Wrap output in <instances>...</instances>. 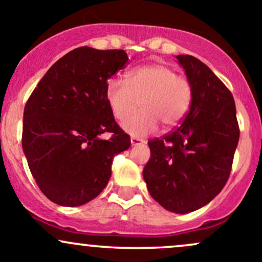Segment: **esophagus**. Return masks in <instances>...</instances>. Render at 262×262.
I'll return each mask as SVG.
<instances>
[{"label":"esophagus","mask_w":262,"mask_h":262,"mask_svg":"<svg viewBox=\"0 0 262 262\" xmlns=\"http://www.w3.org/2000/svg\"><path fill=\"white\" fill-rule=\"evenodd\" d=\"M144 144V140L137 139V137H131V146H139Z\"/></svg>","instance_id":"esophagus-1"}]
</instances>
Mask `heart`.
I'll return each mask as SVG.
<instances>
[{"instance_id":"1","label":"heart","mask_w":262,"mask_h":262,"mask_svg":"<svg viewBox=\"0 0 262 262\" xmlns=\"http://www.w3.org/2000/svg\"><path fill=\"white\" fill-rule=\"evenodd\" d=\"M191 97L189 80L165 64L131 69L126 82L111 79L106 85L107 103L116 120H125L142 102L143 111L122 123L123 131L134 137L152 134L159 123L165 130L174 128L189 111Z\"/></svg>"}]
</instances>
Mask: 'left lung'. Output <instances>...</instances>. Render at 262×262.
<instances>
[{"label":"left lung","mask_w":262,"mask_h":262,"mask_svg":"<svg viewBox=\"0 0 262 262\" xmlns=\"http://www.w3.org/2000/svg\"><path fill=\"white\" fill-rule=\"evenodd\" d=\"M193 91L184 121L150 140L144 179L151 196L169 212L185 214L208 204L230 177L239 139L236 104L228 88L191 55H177Z\"/></svg>","instance_id":"obj_1"}]
</instances>
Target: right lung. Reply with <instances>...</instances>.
Returning a JSON list of instances; mask_svg holds the SVG:
<instances>
[{
	"label": "right lung",
	"instance_id": "1",
	"mask_svg": "<svg viewBox=\"0 0 262 262\" xmlns=\"http://www.w3.org/2000/svg\"><path fill=\"white\" fill-rule=\"evenodd\" d=\"M123 50L77 48L50 67L24 110L23 150L40 190L51 202L79 207L111 178L113 156L130 147L106 99ZM110 132L111 139L101 135Z\"/></svg>",
	"mask_w": 262,
	"mask_h": 262
}]
</instances>
